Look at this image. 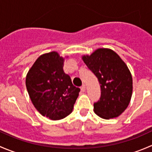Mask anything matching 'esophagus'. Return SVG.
Returning <instances> with one entry per match:
<instances>
[{
  "instance_id": "esophagus-1",
  "label": "esophagus",
  "mask_w": 152,
  "mask_h": 152,
  "mask_svg": "<svg viewBox=\"0 0 152 152\" xmlns=\"http://www.w3.org/2000/svg\"><path fill=\"white\" fill-rule=\"evenodd\" d=\"M81 88V90H82V91H83V92H85V90H86V87H85V85H83L82 86V87H80Z\"/></svg>"
}]
</instances>
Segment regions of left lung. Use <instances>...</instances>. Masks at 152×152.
<instances>
[{"label":"left lung","mask_w":152,"mask_h":152,"mask_svg":"<svg viewBox=\"0 0 152 152\" xmlns=\"http://www.w3.org/2000/svg\"><path fill=\"white\" fill-rule=\"evenodd\" d=\"M82 59L100 84L101 97L93 105L95 113L104 119L119 116L127 108L132 94V77L127 65L109 48L97 49Z\"/></svg>","instance_id":"1"}]
</instances>
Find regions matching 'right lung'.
Listing matches in <instances>:
<instances>
[{
  "mask_svg": "<svg viewBox=\"0 0 152 152\" xmlns=\"http://www.w3.org/2000/svg\"><path fill=\"white\" fill-rule=\"evenodd\" d=\"M64 58L56 51L41 55L27 73L26 85L32 104L42 115L60 120L72 113L80 89L63 70Z\"/></svg>",
  "mask_w": 152,
  "mask_h": 152,
  "instance_id": "obj_1",
  "label": "right lung"
}]
</instances>
